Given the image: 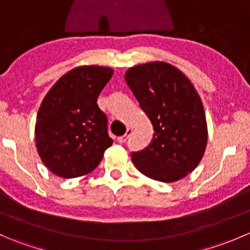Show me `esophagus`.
Returning <instances> with one entry per match:
<instances>
[{"label":"esophagus","instance_id":"esophagus-1","mask_svg":"<svg viewBox=\"0 0 250 250\" xmlns=\"http://www.w3.org/2000/svg\"><path fill=\"white\" fill-rule=\"evenodd\" d=\"M132 133H133V129L132 128H127V132H125V135H121V137H118L117 138V141L118 143H125V141L128 140V138L130 137V135H132Z\"/></svg>","mask_w":250,"mask_h":250}]
</instances>
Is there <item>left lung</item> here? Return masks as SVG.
<instances>
[{"label": "left lung", "instance_id": "1", "mask_svg": "<svg viewBox=\"0 0 250 250\" xmlns=\"http://www.w3.org/2000/svg\"><path fill=\"white\" fill-rule=\"evenodd\" d=\"M125 80L155 132L145 150L132 153L134 166L162 183L185 178L201 162L208 141L197 90L184 72L166 62L129 67Z\"/></svg>", "mask_w": 250, "mask_h": 250}]
</instances>
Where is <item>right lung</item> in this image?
I'll use <instances>...</instances> for the list:
<instances>
[{
  "label": "right lung",
  "instance_id": "obj_1",
  "mask_svg": "<svg viewBox=\"0 0 250 250\" xmlns=\"http://www.w3.org/2000/svg\"><path fill=\"white\" fill-rule=\"evenodd\" d=\"M112 75L107 66H77L62 75L42 100L35 143L43 165L55 175L71 179L93 172L112 145L107 118L97 104Z\"/></svg>",
  "mask_w": 250,
  "mask_h": 250
}]
</instances>
